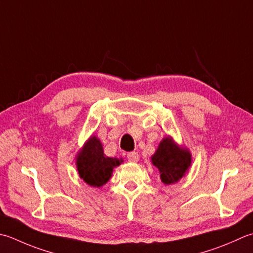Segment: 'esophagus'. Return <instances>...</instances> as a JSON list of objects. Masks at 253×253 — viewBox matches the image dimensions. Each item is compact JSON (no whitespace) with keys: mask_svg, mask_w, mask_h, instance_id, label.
<instances>
[{"mask_svg":"<svg viewBox=\"0 0 253 253\" xmlns=\"http://www.w3.org/2000/svg\"><path fill=\"white\" fill-rule=\"evenodd\" d=\"M127 159H128V161H130V162H138L140 159V156H139V153H138V152L131 151L129 153H127Z\"/></svg>","mask_w":253,"mask_h":253,"instance_id":"esophagus-1","label":"esophagus"}]
</instances>
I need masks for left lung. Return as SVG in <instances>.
Masks as SVG:
<instances>
[{"label": "left lung", "instance_id": "obj_1", "mask_svg": "<svg viewBox=\"0 0 253 253\" xmlns=\"http://www.w3.org/2000/svg\"><path fill=\"white\" fill-rule=\"evenodd\" d=\"M151 162L159 170L163 184L171 185L179 182L189 172L192 153L186 147L176 143L171 136H167L151 156Z\"/></svg>", "mask_w": 253, "mask_h": 253}]
</instances>
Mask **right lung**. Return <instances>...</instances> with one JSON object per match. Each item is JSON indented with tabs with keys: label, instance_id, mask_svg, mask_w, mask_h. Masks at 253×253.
Instances as JSON below:
<instances>
[{
	"label": "right lung",
	"instance_id": "add662e5",
	"mask_svg": "<svg viewBox=\"0 0 253 253\" xmlns=\"http://www.w3.org/2000/svg\"><path fill=\"white\" fill-rule=\"evenodd\" d=\"M122 158L107 157L96 136H91L76 156V166L81 179L93 187H101L112 177L114 168L121 166Z\"/></svg>",
	"mask_w": 253,
	"mask_h": 253
}]
</instances>
